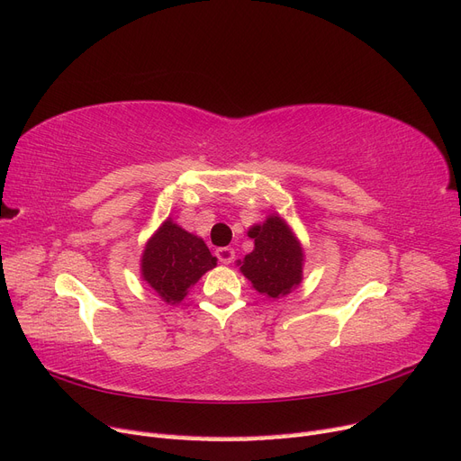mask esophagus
Listing matches in <instances>:
<instances>
[{"label": "esophagus", "mask_w": 461, "mask_h": 461, "mask_svg": "<svg viewBox=\"0 0 461 461\" xmlns=\"http://www.w3.org/2000/svg\"><path fill=\"white\" fill-rule=\"evenodd\" d=\"M217 259L222 263V265H229L234 261V249L232 248H217L215 252Z\"/></svg>", "instance_id": "34e87169"}]
</instances>
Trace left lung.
<instances>
[{
    "label": "left lung",
    "instance_id": "left-lung-1",
    "mask_svg": "<svg viewBox=\"0 0 461 461\" xmlns=\"http://www.w3.org/2000/svg\"><path fill=\"white\" fill-rule=\"evenodd\" d=\"M254 252L239 261L242 275L259 294L281 298L302 283L303 249L296 234L281 215H269L261 225L248 230Z\"/></svg>",
    "mask_w": 461,
    "mask_h": 461
}]
</instances>
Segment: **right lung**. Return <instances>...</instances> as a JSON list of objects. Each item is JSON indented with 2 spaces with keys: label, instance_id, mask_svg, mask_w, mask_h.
Masks as SVG:
<instances>
[{
  "label": "right lung",
  "instance_id": "1",
  "mask_svg": "<svg viewBox=\"0 0 461 461\" xmlns=\"http://www.w3.org/2000/svg\"><path fill=\"white\" fill-rule=\"evenodd\" d=\"M215 265L217 258L212 256L200 236L167 219L148 240L140 271L144 281L163 302L180 303L188 294V288Z\"/></svg>",
  "mask_w": 461,
  "mask_h": 461
}]
</instances>
